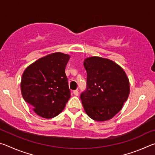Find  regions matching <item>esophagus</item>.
<instances>
[{
	"mask_svg": "<svg viewBox=\"0 0 155 155\" xmlns=\"http://www.w3.org/2000/svg\"><path fill=\"white\" fill-rule=\"evenodd\" d=\"M73 94H74V96H78V90H74V91H73Z\"/></svg>",
	"mask_w": 155,
	"mask_h": 155,
	"instance_id": "1",
	"label": "esophagus"
}]
</instances>
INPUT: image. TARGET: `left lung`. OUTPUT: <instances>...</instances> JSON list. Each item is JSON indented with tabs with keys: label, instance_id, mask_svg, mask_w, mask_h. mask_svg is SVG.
<instances>
[{
	"label": "left lung",
	"instance_id": "1",
	"mask_svg": "<svg viewBox=\"0 0 155 155\" xmlns=\"http://www.w3.org/2000/svg\"><path fill=\"white\" fill-rule=\"evenodd\" d=\"M87 71V87L81 94L85 111L98 122L114 117L129 95V81L124 70L111 60L91 57L83 63Z\"/></svg>",
	"mask_w": 155,
	"mask_h": 155
}]
</instances>
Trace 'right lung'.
<instances>
[{
    "label": "right lung",
    "instance_id": "obj_1",
    "mask_svg": "<svg viewBox=\"0 0 155 155\" xmlns=\"http://www.w3.org/2000/svg\"><path fill=\"white\" fill-rule=\"evenodd\" d=\"M70 55L54 52L39 59L26 68L20 87L23 98L44 118L59 115L70 98L65 69Z\"/></svg>",
    "mask_w": 155,
    "mask_h": 155
}]
</instances>
